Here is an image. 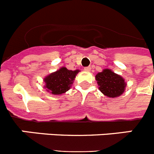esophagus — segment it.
Masks as SVG:
<instances>
[{"label":"esophagus","mask_w":154,"mask_h":154,"mask_svg":"<svg viewBox=\"0 0 154 154\" xmlns=\"http://www.w3.org/2000/svg\"><path fill=\"white\" fill-rule=\"evenodd\" d=\"M84 70L87 71V72H90L91 67H90V66H88V67H85V68H84Z\"/></svg>","instance_id":"34e87169"}]
</instances>
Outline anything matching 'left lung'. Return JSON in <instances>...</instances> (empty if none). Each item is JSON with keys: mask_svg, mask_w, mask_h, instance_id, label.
I'll use <instances>...</instances> for the list:
<instances>
[{"mask_svg": "<svg viewBox=\"0 0 154 154\" xmlns=\"http://www.w3.org/2000/svg\"><path fill=\"white\" fill-rule=\"evenodd\" d=\"M99 90L105 96L116 98L123 93L126 87L124 79L109 69H104L96 75Z\"/></svg>", "mask_w": 154, "mask_h": 154, "instance_id": "1", "label": "left lung"}]
</instances>
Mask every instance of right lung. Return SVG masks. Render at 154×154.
I'll list each match as a JSON object with an SVG mask.
<instances>
[{
	"instance_id": "add662e5",
	"label": "right lung",
	"mask_w": 154,
	"mask_h": 154,
	"mask_svg": "<svg viewBox=\"0 0 154 154\" xmlns=\"http://www.w3.org/2000/svg\"><path fill=\"white\" fill-rule=\"evenodd\" d=\"M79 71L69 70L66 68H61L55 72H53L45 79V88L48 92L53 95H59L70 89L73 80Z\"/></svg>"
}]
</instances>
